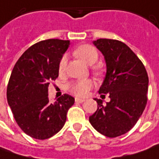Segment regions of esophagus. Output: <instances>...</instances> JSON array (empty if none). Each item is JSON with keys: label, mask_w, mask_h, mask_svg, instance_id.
Here are the masks:
<instances>
[{"label": "esophagus", "mask_w": 159, "mask_h": 159, "mask_svg": "<svg viewBox=\"0 0 159 159\" xmlns=\"http://www.w3.org/2000/svg\"><path fill=\"white\" fill-rule=\"evenodd\" d=\"M75 102H85V99H82V98H78V97H76V98H75Z\"/></svg>", "instance_id": "1"}]
</instances>
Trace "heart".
<instances>
[{"label":"heart","instance_id":"b5f03b06","mask_svg":"<svg viewBox=\"0 0 159 159\" xmlns=\"http://www.w3.org/2000/svg\"><path fill=\"white\" fill-rule=\"evenodd\" d=\"M73 54L81 58L85 63H87L89 65H93L95 64L99 58V54H98L97 49L94 46L89 45V44H83L81 46H79L73 50ZM67 60L68 59L66 56H63L61 58L58 64V72L60 74H63L66 69ZM92 70L97 76H100L102 73V70L99 66L93 67ZM93 86H94V83L91 80H79L70 82L68 85L67 89L69 90V92L74 95L84 96L93 88Z\"/></svg>","mask_w":159,"mask_h":159}]
</instances>
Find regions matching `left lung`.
<instances>
[{
	"mask_svg": "<svg viewBox=\"0 0 159 159\" xmlns=\"http://www.w3.org/2000/svg\"><path fill=\"white\" fill-rule=\"evenodd\" d=\"M93 43L104 56L107 66L99 94L104 97L108 94L111 101L103 105L95 98L98 106L89 122L107 137L120 136L131 130L143 112L149 77L143 62L124 42L98 39Z\"/></svg>",
	"mask_w": 159,
	"mask_h": 159,
	"instance_id": "obj_1",
	"label": "left lung"
}]
</instances>
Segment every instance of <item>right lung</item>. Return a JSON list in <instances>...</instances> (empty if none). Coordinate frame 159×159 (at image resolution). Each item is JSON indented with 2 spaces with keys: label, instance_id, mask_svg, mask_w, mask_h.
<instances>
[{
  "label": "right lung",
  "instance_id": "add662e5",
  "mask_svg": "<svg viewBox=\"0 0 159 159\" xmlns=\"http://www.w3.org/2000/svg\"><path fill=\"white\" fill-rule=\"evenodd\" d=\"M70 40L49 39L31 46L16 63L7 87V100L16 122L29 136L45 140L62 129L74 98L64 94L54 103L48 88L58 77V64Z\"/></svg>",
  "mask_w": 159,
  "mask_h": 159
}]
</instances>
